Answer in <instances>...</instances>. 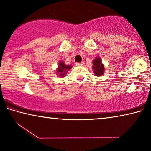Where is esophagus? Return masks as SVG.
I'll return each mask as SVG.
<instances>
[{"label":"esophagus","instance_id":"34e87169","mask_svg":"<svg viewBox=\"0 0 151 151\" xmlns=\"http://www.w3.org/2000/svg\"><path fill=\"white\" fill-rule=\"evenodd\" d=\"M76 66H83L84 65V63L81 62V63H76Z\"/></svg>","mask_w":151,"mask_h":151}]
</instances>
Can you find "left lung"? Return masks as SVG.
I'll return each mask as SVG.
<instances>
[{
    "mask_svg": "<svg viewBox=\"0 0 151 151\" xmlns=\"http://www.w3.org/2000/svg\"><path fill=\"white\" fill-rule=\"evenodd\" d=\"M93 69L94 70V75L99 76L102 75L104 73V66L101 63L100 58L97 57L93 60Z\"/></svg>",
    "mask_w": 151,
    "mask_h": 151,
    "instance_id": "left-lung-1",
    "label": "left lung"
}]
</instances>
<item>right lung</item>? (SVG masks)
<instances>
[{
    "instance_id": "right-lung-1",
    "label": "right lung",
    "mask_w": 151,
    "mask_h": 151,
    "mask_svg": "<svg viewBox=\"0 0 151 151\" xmlns=\"http://www.w3.org/2000/svg\"><path fill=\"white\" fill-rule=\"evenodd\" d=\"M58 65H59V66H58V68H57V72L61 76H65L66 73L72 68V66L66 65L63 62H60Z\"/></svg>"
}]
</instances>
